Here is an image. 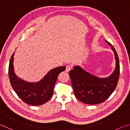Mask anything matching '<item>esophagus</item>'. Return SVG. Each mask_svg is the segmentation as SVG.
<instances>
[{
  "label": "esophagus",
  "mask_w": 130,
  "mask_h": 130,
  "mask_svg": "<svg viewBox=\"0 0 130 130\" xmlns=\"http://www.w3.org/2000/svg\"><path fill=\"white\" fill-rule=\"evenodd\" d=\"M71 69H72V67H71V66L68 65V66H66V72H69L70 70H71Z\"/></svg>",
  "instance_id": "obj_1"
}]
</instances>
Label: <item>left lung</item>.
<instances>
[{
  "instance_id": "8db88e82",
  "label": "left lung",
  "mask_w": 130,
  "mask_h": 130,
  "mask_svg": "<svg viewBox=\"0 0 130 130\" xmlns=\"http://www.w3.org/2000/svg\"><path fill=\"white\" fill-rule=\"evenodd\" d=\"M106 42L111 46L114 52L116 60L115 69L110 76L99 78L75 66L69 72L74 94L79 101L88 104L103 103L114 91L120 74L119 60L118 54L110 43Z\"/></svg>"
}]
</instances>
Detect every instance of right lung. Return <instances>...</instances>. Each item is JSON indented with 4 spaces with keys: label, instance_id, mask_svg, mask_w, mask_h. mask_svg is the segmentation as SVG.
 Masks as SVG:
<instances>
[{
    "label": "right lung",
    "instance_id": "right-lung-1",
    "mask_svg": "<svg viewBox=\"0 0 130 130\" xmlns=\"http://www.w3.org/2000/svg\"><path fill=\"white\" fill-rule=\"evenodd\" d=\"M13 52L9 63L8 75L12 88L20 99L32 106H39L46 103L52 96L54 88L59 74L66 70L65 66L50 70L40 80L28 82L16 75L13 67Z\"/></svg>",
    "mask_w": 130,
    "mask_h": 130
}]
</instances>
